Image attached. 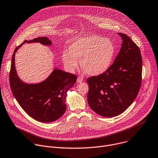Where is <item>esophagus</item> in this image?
<instances>
[{"mask_svg":"<svg viewBox=\"0 0 158 158\" xmlns=\"http://www.w3.org/2000/svg\"><path fill=\"white\" fill-rule=\"evenodd\" d=\"M83 81V78L81 76H79L77 78V82L78 83H80V82H82Z\"/></svg>","mask_w":158,"mask_h":158,"instance_id":"obj_1","label":"esophagus"}]
</instances>
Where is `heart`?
I'll use <instances>...</instances> for the list:
<instances>
[{
  "label": "heart",
  "mask_w": 158,
  "mask_h": 158,
  "mask_svg": "<svg viewBox=\"0 0 158 158\" xmlns=\"http://www.w3.org/2000/svg\"><path fill=\"white\" fill-rule=\"evenodd\" d=\"M116 53V48L110 39L97 35L78 38L69 47V52L62 53L65 65L73 70L80 66L87 75L97 76L106 72L111 67Z\"/></svg>",
  "instance_id": "b5f03b06"
}]
</instances>
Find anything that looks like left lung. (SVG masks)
<instances>
[{
  "label": "left lung",
  "instance_id": "left-lung-1",
  "mask_svg": "<svg viewBox=\"0 0 158 158\" xmlns=\"http://www.w3.org/2000/svg\"><path fill=\"white\" fill-rule=\"evenodd\" d=\"M122 46L105 73L87 79L88 103L97 114L114 117L124 112L136 98L141 85L142 57L138 45L126 34H118Z\"/></svg>",
  "mask_w": 158,
  "mask_h": 158
}]
</instances>
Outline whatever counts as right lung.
Returning <instances> with one entry per match:
<instances>
[{"instance_id": "1", "label": "right lung", "mask_w": 158, "mask_h": 158, "mask_svg": "<svg viewBox=\"0 0 158 158\" xmlns=\"http://www.w3.org/2000/svg\"><path fill=\"white\" fill-rule=\"evenodd\" d=\"M41 43L48 45L52 42L47 37H38L25 40L14 50L9 73L11 91L15 98L33 119L50 123L60 118L66 111L65 100L67 91L76 83L77 75L55 69L44 81L38 84H26L17 76L15 67V54L24 43Z\"/></svg>"}]
</instances>
